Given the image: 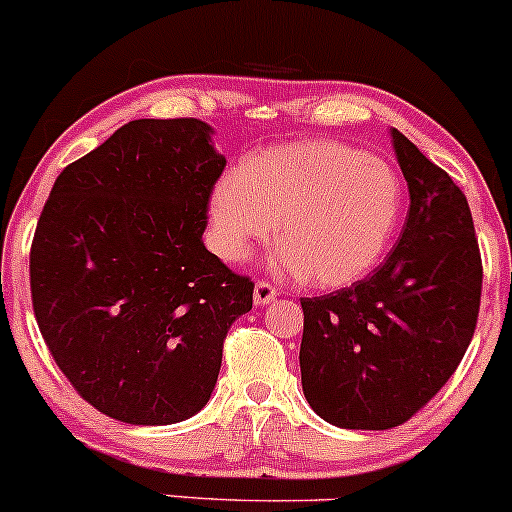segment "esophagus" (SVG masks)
<instances>
[{
	"mask_svg": "<svg viewBox=\"0 0 512 512\" xmlns=\"http://www.w3.org/2000/svg\"><path fill=\"white\" fill-rule=\"evenodd\" d=\"M275 295H278V290H275L271 283H266V280H258L256 287H254V304H256V307L271 304L275 300Z\"/></svg>",
	"mask_w": 512,
	"mask_h": 512,
	"instance_id": "obj_1",
	"label": "esophagus"
}]
</instances>
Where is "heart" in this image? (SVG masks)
I'll use <instances>...</instances> for the list:
<instances>
[{
  "label": "heart",
  "instance_id": "obj_1",
  "mask_svg": "<svg viewBox=\"0 0 512 512\" xmlns=\"http://www.w3.org/2000/svg\"><path fill=\"white\" fill-rule=\"evenodd\" d=\"M404 191L382 159L333 140L266 149L215 183L210 227L229 263L271 239L278 220L280 273L346 287L380 263L399 225Z\"/></svg>",
  "mask_w": 512,
  "mask_h": 512
}]
</instances>
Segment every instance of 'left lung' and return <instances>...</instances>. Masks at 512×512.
<instances>
[{"instance_id": "obj_1", "label": "left lung", "mask_w": 512, "mask_h": 512, "mask_svg": "<svg viewBox=\"0 0 512 512\" xmlns=\"http://www.w3.org/2000/svg\"><path fill=\"white\" fill-rule=\"evenodd\" d=\"M409 186L399 241L375 273L302 297V392L331 426L387 430L409 421L457 370L476 329L481 256L455 181L392 128Z\"/></svg>"}]
</instances>
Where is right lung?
Wrapping results in <instances>:
<instances>
[{
    "mask_svg": "<svg viewBox=\"0 0 512 512\" xmlns=\"http://www.w3.org/2000/svg\"><path fill=\"white\" fill-rule=\"evenodd\" d=\"M198 118L130 120L62 169L31 246L38 329L94 409L169 426L208 404L254 283L203 244L227 159Z\"/></svg>",
    "mask_w": 512,
    "mask_h": 512,
    "instance_id": "add662e5",
    "label": "right lung"
}]
</instances>
